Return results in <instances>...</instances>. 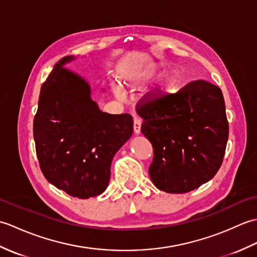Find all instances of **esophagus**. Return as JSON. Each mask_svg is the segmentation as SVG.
<instances>
[{"label":"esophagus","instance_id":"1","mask_svg":"<svg viewBox=\"0 0 257 257\" xmlns=\"http://www.w3.org/2000/svg\"><path fill=\"white\" fill-rule=\"evenodd\" d=\"M134 132L136 135H139L141 132V120L139 118H135L134 120Z\"/></svg>","mask_w":257,"mask_h":257}]
</instances>
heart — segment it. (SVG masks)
<instances>
[{"label":"heart","mask_w":257,"mask_h":257,"mask_svg":"<svg viewBox=\"0 0 257 257\" xmlns=\"http://www.w3.org/2000/svg\"><path fill=\"white\" fill-rule=\"evenodd\" d=\"M157 70H158V68L155 67V66L149 67L148 69H146L145 72H141L140 74L136 75L132 81H133V83H136V84L144 83V81H147V80H149L150 78L154 77V76L157 74ZM174 83H176V77H174L173 75H168L167 77L162 80V83L160 84L159 88H158V94H159L160 96L167 94L168 91L171 90ZM113 91L117 96H120V92H119L118 88H114Z\"/></svg>","instance_id":"1"}]
</instances>
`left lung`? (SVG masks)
<instances>
[{
    "instance_id": "left-lung-1",
    "label": "left lung",
    "mask_w": 257,
    "mask_h": 257,
    "mask_svg": "<svg viewBox=\"0 0 257 257\" xmlns=\"http://www.w3.org/2000/svg\"><path fill=\"white\" fill-rule=\"evenodd\" d=\"M141 133L154 148L149 176L168 193L190 192L215 176L228 139L219 87L194 80L176 94L146 99L137 110Z\"/></svg>"
}]
</instances>
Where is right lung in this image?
Masks as SVG:
<instances>
[{"label":"right lung","instance_id":"obj_1","mask_svg":"<svg viewBox=\"0 0 257 257\" xmlns=\"http://www.w3.org/2000/svg\"><path fill=\"white\" fill-rule=\"evenodd\" d=\"M73 59L62 58L42 85L33 134L47 181L88 199L107 189L112 158L132 137L134 120L129 113L102 112L88 83L63 67Z\"/></svg>","mask_w":257,"mask_h":257}]
</instances>
